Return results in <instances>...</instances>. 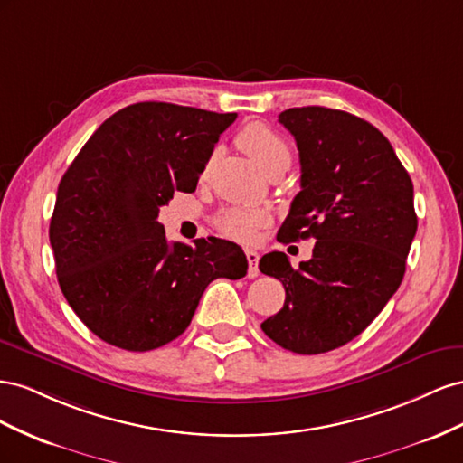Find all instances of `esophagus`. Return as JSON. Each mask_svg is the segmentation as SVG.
<instances>
[{
	"mask_svg": "<svg viewBox=\"0 0 463 463\" xmlns=\"http://www.w3.org/2000/svg\"><path fill=\"white\" fill-rule=\"evenodd\" d=\"M246 254V260H248V277H258L260 275V269H258V261H260V254L256 252V250L252 248H246L244 250Z\"/></svg>",
	"mask_w": 463,
	"mask_h": 463,
	"instance_id": "obj_1",
	"label": "esophagus"
}]
</instances>
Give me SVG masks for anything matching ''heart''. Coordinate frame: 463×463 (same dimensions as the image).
I'll return each instance as SVG.
<instances>
[{"label": "heart", "instance_id": "1", "mask_svg": "<svg viewBox=\"0 0 463 463\" xmlns=\"http://www.w3.org/2000/svg\"><path fill=\"white\" fill-rule=\"evenodd\" d=\"M236 143L268 176L279 168H288L290 165V149L287 141L266 124L254 122L244 126L241 134L236 136ZM263 219L266 217L258 213V211L227 209L217 215L215 227L224 236H229V239L248 242Z\"/></svg>", "mask_w": 463, "mask_h": 463}]
</instances>
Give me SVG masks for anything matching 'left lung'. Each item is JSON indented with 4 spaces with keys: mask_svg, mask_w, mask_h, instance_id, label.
Listing matches in <instances>:
<instances>
[{
    "mask_svg": "<svg viewBox=\"0 0 463 463\" xmlns=\"http://www.w3.org/2000/svg\"><path fill=\"white\" fill-rule=\"evenodd\" d=\"M279 122L297 141L300 192L277 241L316 244L298 268L283 252L260 260V271L285 287L283 308L261 329L283 349L318 354L364 332L398 290L417 232L413 182L359 116L302 107Z\"/></svg>",
    "mask_w": 463,
    "mask_h": 463,
    "instance_id": "obj_1",
    "label": "left lung"
}]
</instances>
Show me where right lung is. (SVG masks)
Segmentation results:
<instances>
[{"label":"right lung","mask_w":463,"mask_h":463,"mask_svg":"<svg viewBox=\"0 0 463 463\" xmlns=\"http://www.w3.org/2000/svg\"><path fill=\"white\" fill-rule=\"evenodd\" d=\"M236 114L137 102L102 122L58 186L50 244L65 300L92 334L126 351L186 332L205 287L241 279V246L173 242L156 221L175 192H195Z\"/></svg>","instance_id":"1"}]
</instances>
